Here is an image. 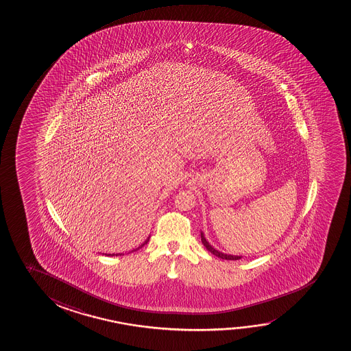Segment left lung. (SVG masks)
<instances>
[{"mask_svg": "<svg viewBox=\"0 0 351 351\" xmlns=\"http://www.w3.org/2000/svg\"><path fill=\"white\" fill-rule=\"evenodd\" d=\"M202 245H205L206 247V250H208V252H211L212 254L216 255V256H218V258H221V259H226V260H239L242 258V256H240V255H231V254H224V253H221V252H219V250H217L216 248H213L208 242H207L206 239H205V236H204V232L202 231Z\"/></svg>", "mask_w": 351, "mask_h": 351, "instance_id": "obj_1", "label": "left lung"}]
</instances>
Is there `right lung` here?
Wrapping results in <instances>:
<instances>
[{
    "mask_svg": "<svg viewBox=\"0 0 351 351\" xmlns=\"http://www.w3.org/2000/svg\"><path fill=\"white\" fill-rule=\"evenodd\" d=\"M149 237H147V239H146V241H145L144 243H143V245H140L139 247H138V248H135V250H130V253H132V252H135V250H139V248H141V247H143V245H146V243H147V242H149ZM103 254H104V253H103ZM106 255H108V256H117V255H123L122 254V253H112V254H106Z\"/></svg>",
    "mask_w": 351,
    "mask_h": 351,
    "instance_id": "add662e5",
    "label": "right lung"
}]
</instances>
